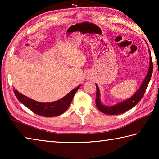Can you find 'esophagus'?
Returning <instances> with one entry per match:
<instances>
[{"instance_id":"1","label":"esophagus","mask_w":159,"mask_h":159,"mask_svg":"<svg viewBox=\"0 0 159 159\" xmlns=\"http://www.w3.org/2000/svg\"><path fill=\"white\" fill-rule=\"evenodd\" d=\"M89 76H88V79H91V77H89Z\"/></svg>"}]
</instances>
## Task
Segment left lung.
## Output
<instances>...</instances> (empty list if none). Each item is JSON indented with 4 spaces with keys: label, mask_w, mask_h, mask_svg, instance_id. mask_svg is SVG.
Here are the masks:
<instances>
[{
    "label": "left lung",
    "mask_w": 159,
    "mask_h": 159,
    "mask_svg": "<svg viewBox=\"0 0 159 159\" xmlns=\"http://www.w3.org/2000/svg\"><path fill=\"white\" fill-rule=\"evenodd\" d=\"M148 44V43H147ZM150 65H149V69L148 71V74L146 75L145 79L143 81L141 85L137 91L131 97L126 99V100L120 102H119L114 105H111V106H107V105H105L102 104L100 99V90H99L98 86L96 84V107L100 110L101 112L110 114V115H116L123 114L125 111L129 110L130 109L134 107L135 105L138 103V102L141 100V98L143 96L145 92L147 89V87L149 84V82L151 79L152 71H153V63H152V57L150 51Z\"/></svg>",
    "instance_id": "left-lung-1"
}]
</instances>
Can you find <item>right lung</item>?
<instances>
[{"label": "right lung", "mask_w": 159, "mask_h": 159, "mask_svg": "<svg viewBox=\"0 0 159 159\" xmlns=\"http://www.w3.org/2000/svg\"><path fill=\"white\" fill-rule=\"evenodd\" d=\"M81 85L73 89L71 92L59 100L52 102H40L20 94L14 89V94L21 103L34 113L45 117H54L62 114L66 111L71 104L74 94Z\"/></svg>", "instance_id": "right-lung-1"}]
</instances>
